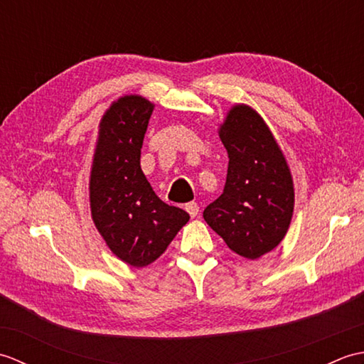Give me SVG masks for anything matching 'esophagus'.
<instances>
[{"label":"esophagus","mask_w":364,"mask_h":364,"mask_svg":"<svg viewBox=\"0 0 364 364\" xmlns=\"http://www.w3.org/2000/svg\"><path fill=\"white\" fill-rule=\"evenodd\" d=\"M186 211L189 213L191 218H196V215L198 214V205H197V203H194V202L188 203V205H186Z\"/></svg>","instance_id":"1"}]
</instances>
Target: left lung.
I'll return each instance as SVG.
<instances>
[{
    "mask_svg": "<svg viewBox=\"0 0 364 364\" xmlns=\"http://www.w3.org/2000/svg\"><path fill=\"white\" fill-rule=\"evenodd\" d=\"M219 136L230 158L227 181L203 218L235 253L257 259L274 250L289 228L291 170L272 131L250 106L231 107Z\"/></svg>",
    "mask_w": 364,
    "mask_h": 364,
    "instance_id": "8db88e82",
    "label": "left lung"
}]
</instances>
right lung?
I'll return each mask as SVG.
<instances>
[{
    "instance_id": "right-lung-1",
    "label": "right lung",
    "mask_w": 364,
    "mask_h": 364,
    "mask_svg": "<svg viewBox=\"0 0 364 364\" xmlns=\"http://www.w3.org/2000/svg\"><path fill=\"white\" fill-rule=\"evenodd\" d=\"M154 105L141 95L114 102L100 122L89 197L98 233L115 257L145 267L166 252L189 214L154 194L141 168V149Z\"/></svg>"
}]
</instances>
